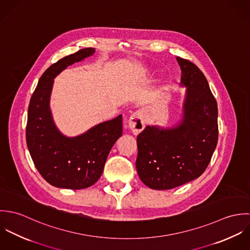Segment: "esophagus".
Wrapping results in <instances>:
<instances>
[{"mask_svg":"<svg viewBox=\"0 0 250 250\" xmlns=\"http://www.w3.org/2000/svg\"><path fill=\"white\" fill-rule=\"evenodd\" d=\"M128 127L135 134H139L145 127V119L143 110L135 111L128 120Z\"/></svg>","mask_w":250,"mask_h":250,"instance_id":"esophagus-1","label":"esophagus"}]
</instances>
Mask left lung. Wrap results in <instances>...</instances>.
I'll list each match as a JSON object with an SVG mask.
<instances>
[{
	"mask_svg": "<svg viewBox=\"0 0 250 250\" xmlns=\"http://www.w3.org/2000/svg\"><path fill=\"white\" fill-rule=\"evenodd\" d=\"M176 60L180 84L187 88L181 120L169 128L147 126L137 138V171L153 189H170L198 178L218 138L217 104L206 77L189 61Z\"/></svg>",
	"mask_w": 250,
	"mask_h": 250,
	"instance_id": "obj_1",
	"label": "left lung"
}]
</instances>
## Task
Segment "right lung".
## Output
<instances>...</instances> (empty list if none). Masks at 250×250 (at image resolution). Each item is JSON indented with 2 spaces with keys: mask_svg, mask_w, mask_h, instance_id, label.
<instances>
[{
  "mask_svg": "<svg viewBox=\"0 0 250 250\" xmlns=\"http://www.w3.org/2000/svg\"><path fill=\"white\" fill-rule=\"evenodd\" d=\"M94 52V48L82 49L52 64L40 77L30 101L27 145L38 172L57 188L82 189L95 184L103 173L111 147L122 136L121 114L73 138L60 132L52 116L50 97L54 79Z\"/></svg>",
  "mask_w": 250,
  "mask_h": 250,
  "instance_id": "1",
  "label": "right lung"
}]
</instances>
